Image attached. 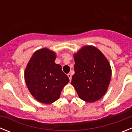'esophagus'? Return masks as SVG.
I'll list each match as a JSON object with an SVG mask.
<instances>
[{
  "mask_svg": "<svg viewBox=\"0 0 132 132\" xmlns=\"http://www.w3.org/2000/svg\"><path fill=\"white\" fill-rule=\"evenodd\" d=\"M67 76H68L69 79V80H70V81H71V79H72L71 75L70 74V73H69V74H67Z\"/></svg>",
  "mask_w": 132,
  "mask_h": 132,
  "instance_id": "obj_1",
  "label": "esophagus"
}]
</instances>
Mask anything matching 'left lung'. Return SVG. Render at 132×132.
Masks as SVG:
<instances>
[{
	"label": "left lung",
	"mask_w": 132,
	"mask_h": 132,
	"mask_svg": "<svg viewBox=\"0 0 132 132\" xmlns=\"http://www.w3.org/2000/svg\"><path fill=\"white\" fill-rule=\"evenodd\" d=\"M71 85L79 98L87 102L101 99L108 89L112 71L108 61L96 47L84 46L74 54Z\"/></svg>",
	"instance_id": "8db88e82"
}]
</instances>
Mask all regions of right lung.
<instances>
[{"instance_id":"add662e5","label":"right lung","mask_w":132,"mask_h":132,"mask_svg":"<svg viewBox=\"0 0 132 132\" xmlns=\"http://www.w3.org/2000/svg\"><path fill=\"white\" fill-rule=\"evenodd\" d=\"M56 54L47 48L36 51L27 65L24 78L31 95L39 102L52 104L60 96L61 91L69 81L56 64Z\"/></svg>"}]
</instances>
